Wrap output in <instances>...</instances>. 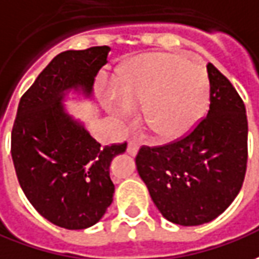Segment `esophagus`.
<instances>
[{"label": "esophagus", "instance_id": "34e87169", "mask_svg": "<svg viewBox=\"0 0 259 259\" xmlns=\"http://www.w3.org/2000/svg\"><path fill=\"white\" fill-rule=\"evenodd\" d=\"M137 150H139V143L136 140H129L127 142V153L130 155H136L137 154Z\"/></svg>", "mask_w": 259, "mask_h": 259}]
</instances>
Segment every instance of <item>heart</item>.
Wrapping results in <instances>:
<instances>
[{"label": "heart", "mask_w": 259, "mask_h": 259, "mask_svg": "<svg viewBox=\"0 0 259 259\" xmlns=\"http://www.w3.org/2000/svg\"><path fill=\"white\" fill-rule=\"evenodd\" d=\"M205 67L172 53L144 54L120 70L119 88L106 90V106L120 120L143 105V120L157 139L177 140L200 122L209 105Z\"/></svg>", "instance_id": "b5f03b06"}]
</instances>
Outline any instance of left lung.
Instances as JSON below:
<instances>
[{"label": "left lung", "mask_w": 259, "mask_h": 259, "mask_svg": "<svg viewBox=\"0 0 259 259\" xmlns=\"http://www.w3.org/2000/svg\"><path fill=\"white\" fill-rule=\"evenodd\" d=\"M206 117L178 140L136 155L140 178L164 218L181 226L209 223L243 186L248 157V122L241 97L211 63Z\"/></svg>", "instance_id": "left-lung-1"}]
</instances>
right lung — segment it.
<instances>
[{"label": "right lung", "instance_id": "add662e5", "mask_svg": "<svg viewBox=\"0 0 259 259\" xmlns=\"http://www.w3.org/2000/svg\"><path fill=\"white\" fill-rule=\"evenodd\" d=\"M109 50L95 46L57 54L22 95L12 127L11 154L25 196L43 218L67 230L102 219L115 192L111 161L127 146L101 148L61 105L68 90L91 95Z\"/></svg>", "mask_w": 259, "mask_h": 259}]
</instances>
